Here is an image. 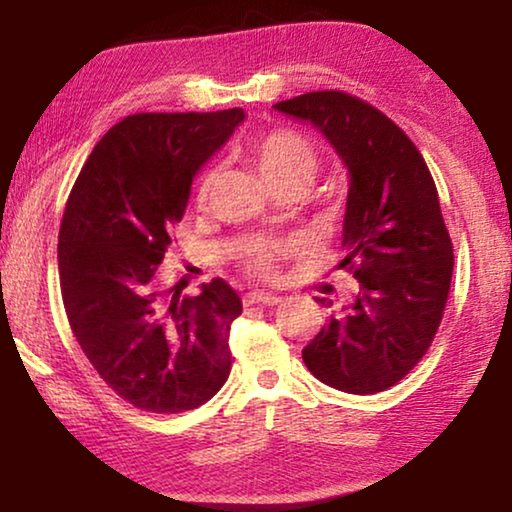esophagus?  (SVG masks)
Masks as SVG:
<instances>
[{"label": "esophagus", "mask_w": 512, "mask_h": 512, "mask_svg": "<svg viewBox=\"0 0 512 512\" xmlns=\"http://www.w3.org/2000/svg\"><path fill=\"white\" fill-rule=\"evenodd\" d=\"M277 293H265V291H251L247 296V303L249 305H277L279 303Z\"/></svg>", "instance_id": "1"}]
</instances>
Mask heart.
Listing matches in <instances>:
<instances>
[{
    "instance_id": "b5f03b06",
    "label": "heart",
    "mask_w": 512,
    "mask_h": 512,
    "mask_svg": "<svg viewBox=\"0 0 512 512\" xmlns=\"http://www.w3.org/2000/svg\"><path fill=\"white\" fill-rule=\"evenodd\" d=\"M240 153L256 167L272 191L282 186H310L321 167V153L293 130H268L244 137ZM219 167L214 163L202 165L193 184V198L198 205H207L214 191ZM291 254V244L256 240L242 254V268L247 275L272 279L279 270V261Z\"/></svg>"
}]
</instances>
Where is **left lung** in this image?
Instances as JSON below:
<instances>
[{"mask_svg": "<svg viewBox=\"0 0 512 512\" xmlns=\"http://www.w3.org/2000/svg\"><path fill=\"white\" fill-rule=\"evenodd\" d=\"M275 109L324 132L352 174L340 268L359 291L303 361L328 387L377 394L422 361L450 296L454 254L436 184L415 142L361 97L317 90Z\"/></svg>", "mask_w": 512, "mask_h": 512, "instance_id": "8db88e82", "label": "left lung"}]
</instances>
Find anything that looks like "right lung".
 Returning <instances> with one entry per match:
<instances>
[{
    "mask_svg": "<svg viewBox=\"0 0 512 512\" xmlns=\"http://www.w3.org/2000/svg\"><path fill=\"white\" fill-rule=\"evenodd\" d=\"M242 109L132 114L76 177L58 235L67 321L97 375L139 410L177 415L230 375V324L242 300L223 279L181 298L158 265L184 219L195 172L226 144Z\"/></svg>",
    "mask_w": 512,
    "mask_h": 512,
    "instance_id": "1",
    "label": "right lung"
}]
</instances>
